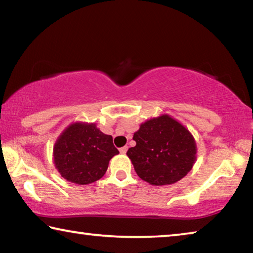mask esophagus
I'll list each match as a JSON object with an SVG mask.
<instances>
[{
  "instance_id": "34e87169",
  "label": "esophagus",
  "mask_w": 253,
  "mask_h": 253,
  "mask_svg": "<svg viewBox=\"0 0 253 253\" xmlns=\"http://www.w3.org/2000/svg\"><path fill=\"white\" fill-rule=\"evenodd\" d=\"M127 149H128V146H124V147H122L121 149H119V152H121L122 154H126Z\"/></svg>"
}]
</instances>
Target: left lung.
<instances>
[{
  "mask_svg": "<svg viewBox=\"0 0 253 253\" xmlns=\"http://www.w3.org/2000/svg\"><path fill=\"white\" fill-rule=\"evenodd\" d=\"M132 139L136 146L127 156L143 181L151 185H170L186 176L195 164L196 142L192 132L168 114L140 124Z\"/></svg>",
  "mask_w": 253,
  "mask_h": 253,
  "instance_id": "left-lung-1",
  "label": "left lung"
}]
</instances>
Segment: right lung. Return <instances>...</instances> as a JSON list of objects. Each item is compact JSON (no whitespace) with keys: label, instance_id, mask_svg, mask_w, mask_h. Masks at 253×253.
<instances>
[{"label":"right lung","instance_id":"add662e5","mask_svg":"<svg viewBox=\"0 0 253 253\" xmlns=\"http://www.w3.org/2000/svg\"><path fill=\"white\" fill-rule=\"evenodd\" d=\"M117 154L113 137L100 131L95 123L75 122L55 140L53 164L68 182L87 185L104 176Z\"/></svg>","mask_w":253,"mask_h":253}]
</instances>
